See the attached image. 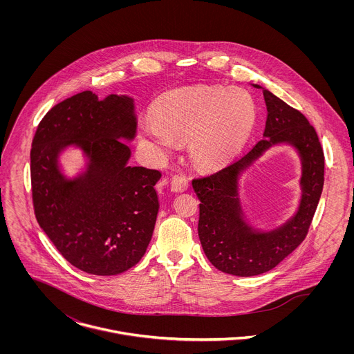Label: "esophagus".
Returning a JSON list of instances; mask_svg holds the SVG:
<instances>
[{"mask_svg": "<svg viewBox=\"0 0 354 354\" xmlns=\"http://www.w3.org/2000/svg\"><path fill=\"white\" fill-rule=\"evenodd\" d=\"M189 183H188V178L183 174H174L171 177V181H170V188L173 192H184L187 191Z\"/></svg>", "mask_w": 354, "mask_h": 354, "instance_id": "34e87169", "label": "esophagus"}]
</instances>
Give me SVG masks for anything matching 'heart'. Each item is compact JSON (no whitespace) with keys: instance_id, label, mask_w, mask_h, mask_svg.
I'll return each instance as SVG.
<instances>
[{"instance_id":"1","label":"heart","mask_w":354,"mask_h":354,"mask_svg":"<svg viewBox=\"0 0 354 354\" xmlns=\"http://www.w3.org/2000/svg\"><path fill=\"white\" fill-rule=\"evenodd\" d=\"M254 121L252 97L239 87L199 86L171 91L155 103L152 117L140 122L146 143L170 151L188 143L192 162L216 169L241 150Z\"/></svg>"}]
</instances>
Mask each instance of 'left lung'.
Wrapping results in <instances>:
<instances>
[{"label": "left lung", "instance_id": "left-lung-1", "mask_svg": "<svg viewBox=\"0 0 354 354\" xmlns=\"http://www.w3.org/2000/svg\"><path fill=\"white\" fill-rule=\"evenodd\" d=\"M263 90L267 120L263 139L252 150L222 170L192 181L201 201L199 239L208 260L221 271L253 277L272 270L305 239L324 183V153L315 128L303 113ZM278 144L292 145L302 162V199L298 211L271 231L253 228L238 195V180L264 151Z\"/></svg>", "mask_w": 354, "mask_h": 354}]
</instances>
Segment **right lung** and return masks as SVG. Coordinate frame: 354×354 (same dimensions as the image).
I'll return each mask as SVG.
<instances>
[{
    "mask_svg": "<svg viewBox=\"0 0 354 354\" xmlns=\"http://www.w3.org/2000/svg\"><path fill=\"white\" fill-rule=\"evenodd\" d=\"M135 101L83 91L59 102L39 122L31 149V185L37 221L72 266L94 275L133 267L151 241L159 209L160 171L131 166L124 142L136 136ZM82 149L86 169L73 179L59 155Z\"/></svg>",
    "mask_w": 354,
    "mask_h": 354,
    "instance_id": "1",
    "label": "right lung"
}]
</instances>
